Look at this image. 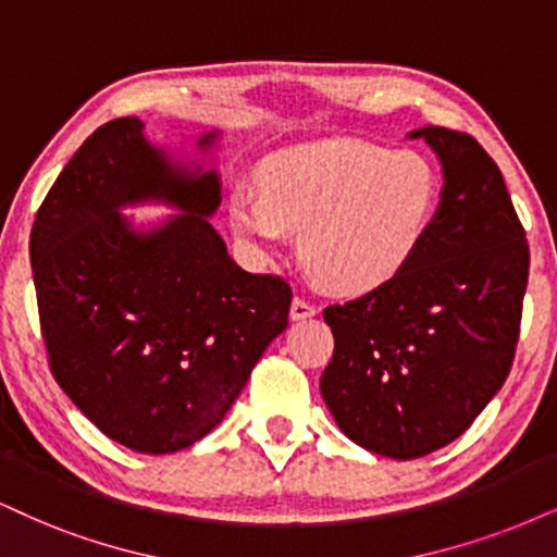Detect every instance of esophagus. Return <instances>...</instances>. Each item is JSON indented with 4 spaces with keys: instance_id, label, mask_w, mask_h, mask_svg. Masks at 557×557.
<instances>
[{
    "instance_id": "1",
    "label": "esophagus",
    "mask_w": 557,
    "mask_h": 557,
    "mask_svg": "<svg viewBox=\"0 0 557 557\" xmlns=\"http://www.w3.org/2000/svg\"><path fill=\"white\" fill-rule=\"evenodd\" d=\"M289 314H292V320H307V318H314V314H318V307H314L312 301H307V299H301V297H294Z\"/></svg>"
}]
</instances>
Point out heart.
<instances>
[{
  "label": "heart",
  "mask_w": 557,
  "mask_h": 557,
  "mask_svg": "<svg viewBox=\"0 0 557 557\" xmlns=\"http://www.w3.org/2000/svg\"><path fill=\"white\" fill-rule=\"evenodd\" d=\"M438 173L416 149L333 139L271 157L260 190L237 185L226 216L258 260L301 232L299 256L322 289L361 297L416 258L438 206Z\"/></svg>",
  "instance_id": "obj_1"
}]
</instances>
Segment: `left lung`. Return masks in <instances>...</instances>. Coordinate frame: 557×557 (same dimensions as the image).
Here are the masks:
<instances>
[{"instance_id":"obj_1","label":"left lung","mask_w":557,"mask_h":557,"mask_svg":"<svg viewBox=\"0 0 557 557\" xmlns=\"http://www.w3.org/2000/svg\"><path fill=\"white\" fill-rule=\"evenodd\" d=\"M442 162V201L408 268L331 305L335 351L320 393L363 449L416 459L470 429L509 376L530 247L498 164L468 134L423 126Z\"/></svg>"}]
</instances>
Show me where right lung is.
Returning <instances> with one entry per match:
<instances>
[{
    "mask_svg": "<svg viewBox=\"0 0 557 557\" xmlns=\"http://www.w3.org/2000/svg\"><path fill=\"white\" fill-rule=\"evenodd\" d=\"M219 132L196 139L214 152ZM182 211L144 231L126 205ZM222 181L108 121L66 162L30 232L40 331L59 387L106 436L170 455L209 434L289 325L284 278L247 273L209 216Z\"/></svg>",
    "mask_w": 557,
    "mask_h": 557,
    "instance_id": "obj_1",
    "label": "right lung"
}]
</instances>
